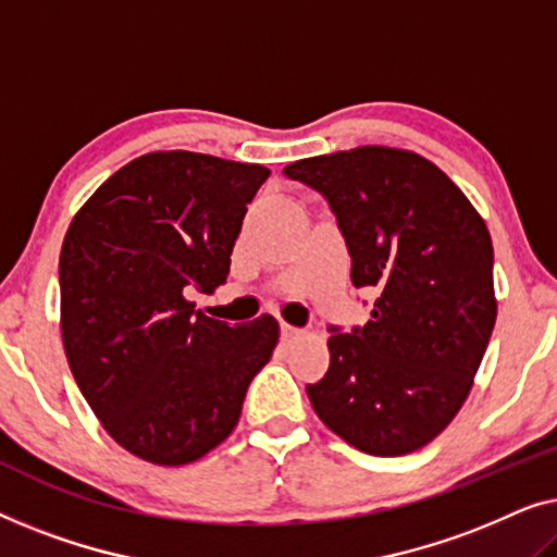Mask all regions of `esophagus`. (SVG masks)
Masks as SVG:
<instances>
[{"label": "esophagus", "mask_w": 557, "mask_h": 557, "mask_svg": "<svg viewBox=\"0 0 557 557\" xmlns=\"http://www.w3.org/2000/svg\"><path fill=\"white\" fill-rule=\"evenodd\" d=\"M304 337V332L299 330V326H292V324H281V339L284 342H294Z\"/></svg>", "instance_id": "34e87169"}]
</instances>
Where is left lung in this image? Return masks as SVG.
<instances>
[{"mask_svg":"<svg viewBox=\"0 0 557 557\" xmlns=\"http://www.w3.org/2000/svg\"><path fill=\"white\" fill-rule=\"evenodd\" d=\"M330 202L370 322L330 326V370L307 395L349 446L403 456L438 436L467 400L490 345L494 250L459 187L413 151L360 147L288 164Z\"/></svg>","mask_w":557,"mask_h":557,"instance_id":"1","label":"left lung"}]
</instances>
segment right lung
<instances>
[{"mask_svg":"<svg viewBox=\"0 0 557 557\" xmlns=\"http://www.w3.org/2000/svg\"><path fill=\"white\" fill-rule=\"evenodd\" d=\"M261 164L151 151L103 182L60 250V330L83 398L144 461L180 467L231 436L278 322L205 317L225 284Z\"/></svg>","mask_w":557,"mask_h":557,"instance_id":"add662e5","label":"right lung"}]
</instances>
